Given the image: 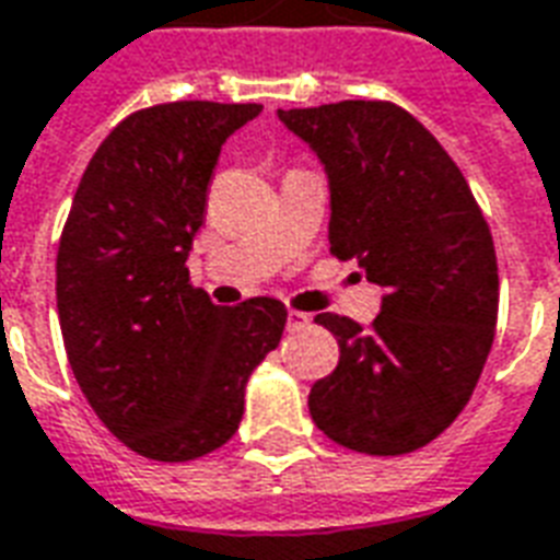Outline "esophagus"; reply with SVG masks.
I'll return each instance as SVG.
<instances>
[{"label":"esophagus","mask_w":560,"mask_h":560,"mask_svg":"<svg viewBox=\"0 0 560 560\" xmlns=\"http://www.w3.org/2000/svg\"><path fill=\"white\" fill-rule=\"evenodd\" d=\"M307 325H310L307 313H301V310H289V328L298 330V328H307Z\"/></svg>","instance_id":"34e87169"}]
</instances>
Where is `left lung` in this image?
<instances>
[{
  "label": "left lung",
  "mask_w": 560,
  "mask_h": 560,
  "mask_svg": "<svg viewBox=\"0 0 560 560\" xmlns=\"http://www.w3.org/2000/svg\"><path fill=\"white\" fill-rule=\"evenodd\" d=\"M330 182V253L385 289L370 328L316 322L340 364L310 390L330 442L399 456L439 439L465 409L495 340L498 262L471 187L418 118L390 101L280 109Z\"/></svg>",
  "instance_id": "obj_1"
}]
</instances>
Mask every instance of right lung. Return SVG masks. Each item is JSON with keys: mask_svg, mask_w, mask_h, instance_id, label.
Masks as SVG:
<instances>
[{"mask_svg": "<svg viewBox=\"0 0 560 560\" xmlns=\"http://www.w3.org/2000/svg\"><path fill=\"white\" fill-rule=\"evenodd\" d=\"M259 113L214 101L130 113L65 220L56 307L68 364L104 427L145 459L187 463L230 442L247 378L283 337L277 298L218 307L185 265L220 145Z\"/></svg>", "mask_w": 560, "mask_h": 560, "instance_id": "right-lung-1", "label": "right lung"}]
</instances>
